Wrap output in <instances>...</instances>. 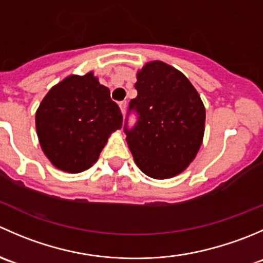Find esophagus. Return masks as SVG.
Instances as JSON below:
<instances>
[{"label":"esophagus","instance_id":"1","mask_svg":"<svg viewBox=\"0 0 263 263\" xmlns=\"http://www.w3.org/2000/svg\"><path fill=\"white\" fill-rule=\"evenodd\" d=\"M119 108H121V112L124 115V112H126V108H127L126 100H123V102H119Z\"/></svg>","mask_w":263,"mask_h":263}]
</instances>
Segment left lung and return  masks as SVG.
Returning a JSON list of instances; mask_svg holds the SVG:
<instances>
[{
    "mask_svg": "<svg viewBox=\"0 0 263 263\" xmlns=\"http://www.w3.org/2000/svg\"><path fill=\"white\" fill-rule=\"evenodd\" d=\"M137 97L131 112L137 122L124 124L136 165L155 179L178 176L195 159L205 132V107L190 80L172 66L154 61L137 72Z\"/></svg>",
    "mask_w": 263,
    "mask_h": 263,
    "instance_id": "1",
    "label": "left lung"
}]
</instances>
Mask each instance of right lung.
<instances>
[{
  "label": "right lung",
  "instance_id": "add662e5",
  "mask_svg": "<svg viewBox=\"0 0 263 263\" xmlns=\"http://www.w3.org/2000/svg\"><path fill=\"white\" fill-rule=\"evenodd\" d=\"M123 117L94 73L71 75L49 90L35 115L43 153L60 171L80 173L99 158Z\"/></svg>",
  "mask_w": 263,
  "mask_h": 263
}]
</instances>
